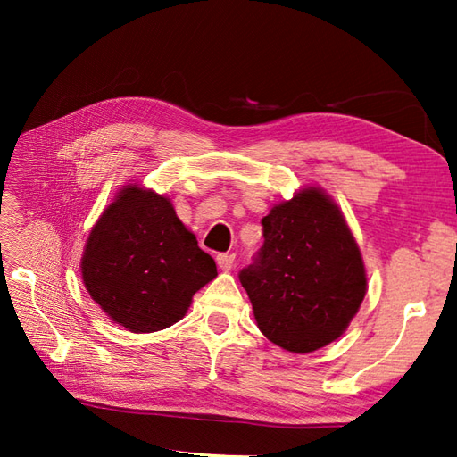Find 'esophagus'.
Instances as JSON below:
<instances>
[{
    "label": "esophagus",
    "mask_w": 457,
    "mask_h": 457,
    "mask_svg": "<svg viewBox=\"0 0 457 457\" xmlns=\"http://www.w3.org/2000/svg\"><path fill=\"white\" fill-rule=\"evenodd\" d=\"M216 263L221 270H231L234 267V255H228V253H221L216 257Z\"/></svg>",
    "instance_id": "34e87169"
}]
</instances>
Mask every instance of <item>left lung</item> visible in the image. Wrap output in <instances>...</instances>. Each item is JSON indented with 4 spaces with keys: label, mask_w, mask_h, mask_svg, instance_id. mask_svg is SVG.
Returning a JSON list of instances; mask_svg holds the SVG:
<instances>
[{
    "label": "left lung",
    "mask_w": 457,
    "mask_h": 457,
    "mask_svg": "<svg viewBox=\"0 0 457 457\" xmlns=\"http://www.w3.org/2000/svg\"><path fill=\"white\" fill-rule=\"evenodd\" d=\"M265 244L239 280L257 328L290 353H310L342 336L367 293L363 255L342 210L320 187L270 208Z\"/></svg>",
    "instance_id": "8db88e82"
}]
</instances>
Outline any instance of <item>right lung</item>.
Here are the masks:
<instances>
[{"label":"right lung","mask_w":457,"mask_h":457,"mask_svg":"<svg viewBox=\"0 0 457 457\" xmlns=\"http://www.w3.org/2000/svg\"><path fill=\"white\" fill-rule=\"evenodd\" d=\"M80 273L105 316L133 334L177 324L192 296L218 277L170 198L135 182L115 192L92 226Z\"/></svg>","instance_id":"1"}]
</instances>
